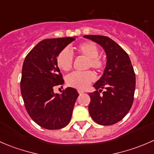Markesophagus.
<instances>
[{
	"label": "esophagus",
	"mask_w": 154,
	"mask_h": 154,
	"mask_svg": "<svg viewBox=\"0 0 154 154\" xmlns=\"http://www.w3.org/2000/svg\"><path fill=\"white\" fill-rule=\"evenodd\" d=\"M77 91H78V93L80 94H82L83 93H84V91H83V90H81V89H78L77 90Z\"/></svg>",
	"instance_id": "obj_1"
}]
</instances>
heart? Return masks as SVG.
Returning a JSON list of instances; mask_svg holds the SVG:
<instances>
[{
  "label": "heart",
  "mask_w": 154,
  "mask_h": 154,
  "mask_svg": "<svg viewBox=\"0 0 154 154\" xmlns=\"http://www.w3.org/2000/svg\"><path fill=\"white\" fill-rule=\"evenodd\" d=\"M77 51L80 54L88 58L87 67H91L95 70H100L103 67V62L98 57L99 50L97 46L91 42H87L80 44L77 48ZM58 67L64 71H69L73 63V56L68 48H65L60 51L57 58ZM95 75L91 71L74 72L67 77L68 86L83 89L94 81Z\"/></svg>",
  "instance_id": "heart-1"
}]
</instances>
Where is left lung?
<instances>
[{
    "label": "left lung",
    "mask_w": 154,
    "mask_h": 154,
    "mask_svg": "<svg viewBox=\"0 0 154 154\" xmlns=\"http://www.w3.org/2000/svg\"><path fill=\"white\" fill-rule=\"evenodd\" d=\"M101 46L106 56L103 75L93 85L96 91L88 94L91 101L88 112L91 119L100 125H112L128 113L133 102L136 75L128 54L107 36L86 35ZM105 88L102 96L100 93Z\"/></svg>",
    "instance_id": "1"
}]
</instances>
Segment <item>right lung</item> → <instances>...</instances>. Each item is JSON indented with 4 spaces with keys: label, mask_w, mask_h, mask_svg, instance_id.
<instances>
[{
    "label": "right lung",
    "mask_w": 154,
    "mask_h": 154,
    "mask_svg": "<svg viewBox=\"0 0 154 154\" xmlns=\"http://www.w3.org/2000/svg\"><path fill=\"white\" fill-rule=\"evenodd\" d=\"M74 40L75 37L42 40L24 59L20 86L24 106L29 117L45 129L63 128L71 121L78 92L68 87L58 94L54 87L64 83L57 56Z\"/></svg>",
    "instance_id": "right-lung-1"
}]
</instances>
